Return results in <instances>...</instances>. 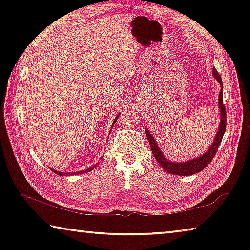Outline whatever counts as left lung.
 Instances as JSON below:
<instances>
[{
    "label": "left lung",
    "mask_w": 250,
    "mask_h": 250,
    "mask_svg": "<svg viewBox=\"0 0 250 250\" xmlns=\"http://www.w3.org/2000/svg\"><path fill=\"white\" fill-rule=\"evenodd\" d=\"M213 76L223 87L222 78L217 73V70L215 69V67L213 68ZM218 101H219L218 103L219 109H221L219 110V111H221V124H219V130L217 131V134L215 135V140L213 141V143H211L209 149L207 150V152H205V154L200 156V158L186 161V162H171V161H168L164 158L162 151L160 150V147L158 146V143H156V141L154 140V138L152 137V134H150L149 130L146 129V134L147 140H149L152 153H153L155 160L160 163V166L162 167L167 173H171V174H174V175H192V174H195V173L201 172L202 170H204V168L211 162L214 155L216 154L219 145H221L224 133H225L226 131V109H225V105L223 104V88H222V91L219 92Z\"/></svg>",
    "instance_id": "8db88e82"
}]
</instances>
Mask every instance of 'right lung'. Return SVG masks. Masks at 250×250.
<instances>
[{"label": "right lung", "instance_id": "obj_1", "mask_svg": "<svg viewBox=\"0 0 250 250\" xmlns=\"http://www.w3.org/2000/svg\"><path fill=\"white\" fill-rule=\"evenodd\" d=\"M117 119H118V116L116 117V119H115V121H117ZM96 166L97 164H95L94 167H89V168H87V170H83V171H79V172H73V173H62V172H58V171H55V170H53V172L54 173H56L57 175H74V174H83V173H87V172H90V171H92L94 170V168L96 167Z\"/></svg>", "mask_w": 250, "mask_h": 250}]
</instances>
